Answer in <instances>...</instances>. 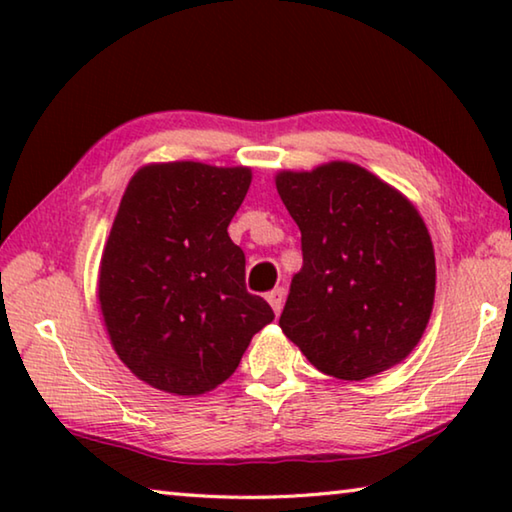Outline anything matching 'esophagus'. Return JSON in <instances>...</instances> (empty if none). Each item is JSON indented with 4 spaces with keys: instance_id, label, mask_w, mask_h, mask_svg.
Wrapping results in <instances>:
<instances>
[{
    "instance_id": "1",
    "label": "esophagus",
    "mask_w": 512,
    "mask_h": 512,
    "mask_svg": "<svg viewBox=\"0 0 512 512\" xmlns=\"http://www.w3.org/2000/svg\"><path fill=\"white\" fill-rule=\"evenodd\" d=\"M284 296H287V291H284L282 287H277V289H273L271 293H268L266 296V300H268V305L273 307V311L275 314H280L282 311V307H284Z\"/></svg>"
}]
</instances>
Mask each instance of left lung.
<instances>
[{
  "label": "left lung",
  "mask_w": 512,
  "mask_h": 512,
  "mask_svg": "<svg viewBox=\"0 0 512 512\" xmlns=\"http://www.w3.org/2000/svg\"><path fill=\"white\" fill-rule=\"evenodd\" d=\"M275 187L302 235L280 327L325 375L361 381L402 363L427 329L436 257L402 192L352 162L280 171Z\"/></svg>",
  "instance_id": "8db88e82"
}]
</instances>
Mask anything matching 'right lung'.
<instances>
[{"mask_svg": "<svg viewBox=\"0 0 512 512\" xmlns=\"http://www.w3.org/2000/svg\"><path fill=\"white\" fill-rule=\"evenodd\" d=\"M250 180L248 167L158 162L121 196L97 298L117 357L158 391H214L275 318L246 291L244 250L228 235Z\"/></svg>", "mask_w": 512, "mask_h": 512, "instance_id": "right-lung-1", "label": "right lung"}]
</instances>
